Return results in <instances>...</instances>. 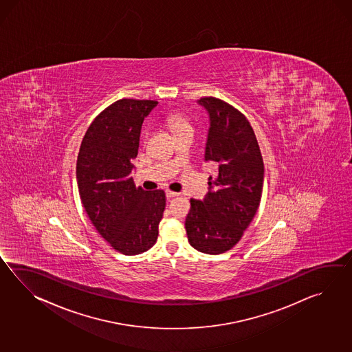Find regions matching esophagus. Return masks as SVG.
Instances as JSON below:
<instances>
[{
	"mask_svg": "<svg viewBox=\"0 0 352 352\" xmlns=\"http://www.w3.org/2000/svg\"><path fill=\"white\" fill-rule=\"evenodd\" d=\"M178 193H175V192H172V190H166L165 192V197H166V199H172L174 197H177Z\"/></svg>",
	"mask_w": 352,
	"mask_h": 352,
	"instance_id": "obj_1",
	"label": "esophagus"
}]
</instances>
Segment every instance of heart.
<instances>
[{
    "label": "heart",
    "mask_w": 352,
    "mask_h": 352,
    "mask_svg": "<svg viewBox=\"0 0 352 352\" xmlns=\"http://www.w3.org/2000/svg\"><path fill=\"white\" fill-rule=\"evenodd\" d=\"M166 122H168V125H169L170 130L175 136H178L180 133H193V131H195V127H193V124L190 122V120L187 116L178 113V112L170 113L166 118ZM148 127L146 126V127H144V130L141 133V139L145 140L148 138Z\"/></svg>",
    "instance_id": "1"
}]
</instances>
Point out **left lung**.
<instances>
[{"instance_id":"8db88e82","label":"left lung","mask_w":352,"mask_h":352,"mask_svg":"<svg viewBox=\"0 0 352 352\" xmlns=\"http://www.w3.org/2000/svg\"><path fill=\"white\" fill-rule=\"evenodd\" d=\"M210 130L206 162L219 164L204 201L190 199L186 219L188 241L195 250L219 255L232 249L249 227L261 201L264 163L248 118L227 102L204 97Z\"/></svg>"}]
</instances>
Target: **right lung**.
I'll return each mask as SVG.
<instances>
[{
	"label": "right lung",
	"mask_w": 352,
	"mask_h": 352,
	"mask_svg": "<svg viewBox=\"0 0 352 352\" xmlns=\"http://www.w3.org/2000/svg\"><path fill=\"white\" fill-rule=\"evenodd\" d=\"M157 104L130 98L112 103L94 118L79 148L80 201L98 234L124 255L154 246L164 212V190L136 188L131 177L141 126Z\"/></svg>",
	"instance_id": "right-lung-1"
}]
</instances>
